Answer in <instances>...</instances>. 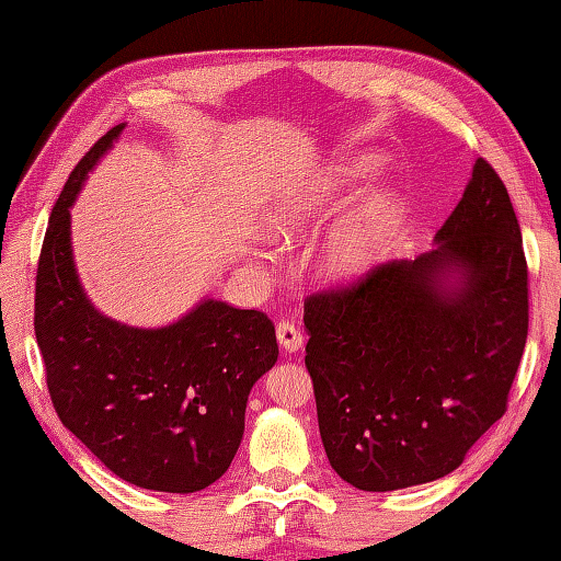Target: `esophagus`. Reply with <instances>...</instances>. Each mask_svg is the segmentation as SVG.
I'll use <instances>...</instances> for the list:
<instances>
[{"mask_svg": "<svg viewBox=\"0 0 561 561\" xmlns=\"http://www.w3.org/2000/svg\"><path fill=\"white\" fill-rule=\"evenodd\" d=\"M277 340H279V347L291 354L304 347V332L294 323H289V320H279L277 323Z\"/></svg>", "mask_w": 561, "mask_h": 561, "instance_id": "34e87169", "label": "esophagus"}]
</instances>
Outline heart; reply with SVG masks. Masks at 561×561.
<instances>
[{
  "instance_id": "obj_1",
  "label": "heart",
  "mask_w": 561,
  "mask_h": 561,
  "mask_svg": "<svg viewBox=\"0 0 561 561\" xmlns=\"http://www.w3.org/2000/svg\"><path fill=\"white\" fill-rule=\"evenodd\" d=\"M371 169V159H354L342 165L335 181L325 187L282 199L270 214V231L284 241H296V238L311 233L320 221L328 219L332 199L340 197ZM388 231L390 207L386 202L378 199L359 207L320 243L313 260L316 277L330 287H342V284L364 277L376 265Z\"/></svg>"
}]
</instances>
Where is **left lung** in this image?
I'll list each match as a JSON object with an SVG mask.
<instances>
[{"label":"left lung","mask_w":561,"mask_h":561,"mask_svg":"<svg viewBox=\"0 0 561 561\" xmlns=\"http://www.w3.org/2000/svg\"><path fill=\"white\" fill-rule=\"evenodd\" d=\"M434 243L304 306L320 438L356 490H404L456 470L502 420L526 350L520 226L484 159Z\"/></svg>","instance_id":"left-lung-1"}]
</instances>
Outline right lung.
Wrapping results in <instances>:
<instances>
[{"instance_id":"1","label":"right lung","mask_w":561,"mask_h":561,"mask_svg":"<svg viewBox=\"0 0 561 561\" xmlns=\"http://www.w3.org/2000/svg\"><path fill=\"white\" fill-rule=\"evenodd\" d=\"M125 123L103 135L59 193L35 277V340L62 424L117 478L190 494L217 482L241 446L255 380L279 356L272 320L202 299L161 328L103 316L71 250V205Z\"/></svg>"}]
</instances>
